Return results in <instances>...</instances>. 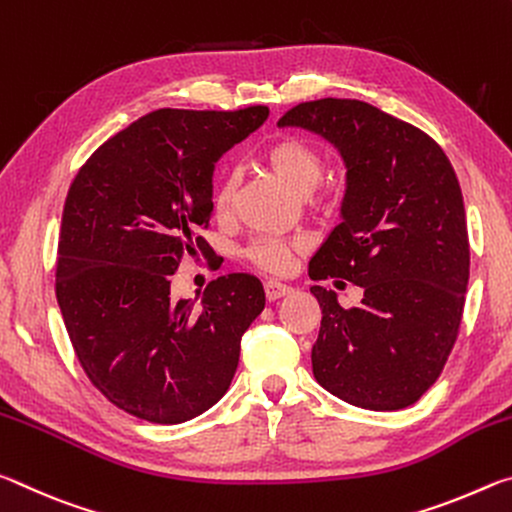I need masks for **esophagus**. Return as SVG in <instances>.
<instances>
[{
	"instance_id": "obj_1",
	"label": "esophagus",
	"mask_w": 512,
	"mask_h": 512,
	"mask_svg": "<svg viewBox=\"0 0 512 512\" xmlns=\"http://www.w3.org/2000/svg\"><path fill=\"white\" fill-rule=\"evenodd\" d=\"M291 291H293V289L289 287V284H284V282H280V280H268V282L264 284V293H266L268 302L289 296Z\"/></svg>"
}]
</instances>
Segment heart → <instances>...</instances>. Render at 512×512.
Segmentation results:
<instances>
[{
    "instance_id": "heart-1",
    "label": "heart",
    "mask_w": 512,
    "mask_h": 512,
    "mask_svg": "<svg viewBox=\"0 0 512 512\" xmlns=\"http://www.w3.org/2000/svg\"><path fill=\"white\" fill-rule=\"evenodd\" d=\"M264 160L268 162L277 178L282 183H287L293 192L298 194H307L314 189L320 178H323L325 164L320 153L311 146L307 140H300V137H280L266 146L264 151ZM237 192V176L235 171H223L219 180H216L214 187V212L223 216L228 214L232 198H235ZM300 241L296 239H277V237H259L253 239L246 246V257L253 262L255 266L264 268L268 273H287L291 268V259L293 255L300 250Z\"/></svg>"
}]
</instances>
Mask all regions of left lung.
<instances>
[{"label":"left lung","instance_id":"obj_1","mask_svg":"<svg viewBox=\"0 0 512 512\" xmlns=\"http://www.w3.org/2000/svg\"><path fill=\"white\" fill-rule=\"evenodd\" d=\"M277 126L325 137L345 162L343 221L309 262L311 280L363 289L343 309L311 287L323 320L311 348L320 386L370 411L411 406L436 384L461 327L470 241L445 151L413 124L357 99H318Z\"/></svg>","mask_w":512,"mask_h":512}]
</instances>
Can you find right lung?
I'll list each match as a JSON object with an SVG mask.
<instances>
[{
  "mask_svg": "<svg viewBox=\"0 0 512 512\" xmlns=\"http://www.w3.org/2000/svg\"><path fill=\"white\" fill-rule=\"evenodd\" d=\"M266 106L162 108L94 151L69 187L56 298L85 375L121 411L155 424L210 409L235 377L241 336L264 309L255 275L207 284L201 305L173 300L169 275L212 248V173L257 131Z\"/></svg>",
  "mask_w": 512,
  "mask_h": 512,
  "instance_id": "add662e5",
  "label": "right lung"
}]
</instances>
